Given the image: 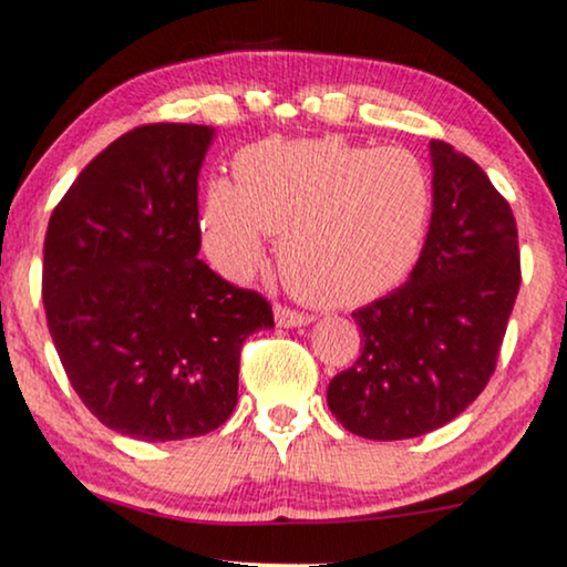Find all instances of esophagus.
Wrapping results in <instances>:
<instances>
[{"mask_svg":"<svg viewBox=\"0 0 567 567\" xmlns=\"http://www.w3.org/2000/svg\"><path fill=\"white\" fill-rule=\"evenodd\" d=\"M275 321L279 327H306L311 324L313 317H308V313H300V311H292L288 306H275Z\"/></svg>","mask_w":567,"mask_h":567,"instance_id":"esophagus-1","label":"esophagus"}]
</instances>
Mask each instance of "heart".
I'll list each match as a JSON object with an SVG mask.
<instances>
[{
	"label": "heart",
	"mask_w": 567,
	"mask_h": 567,
	"mask_svg": "<svg viewBox=\"0 0 567 567\" xmlns=\"http://www.w3.org/2000/svg\"><path fill=\"white\" fill-rule=\"evenodd\" d=\"M429 217L432 181L408 148L275 138L235 156V185H206L200 240L214 267L243 279L279 235L292 288L321 306H361L411 275Z\"/></svg>",
	"instance_id": "1"
}]
</instances>
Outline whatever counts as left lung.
<instances>
[{
  "label": "left lung",
  "instance_id": "obj_1",
  "mask_svg": "<svg viewBox=\"0 0 567 567\" xmlns=\"http://www.w3.org/2000/svg\"><path fill=\"white\" fill-rule=\"evenodd\" d=\"M432 221L411 279L353 311L363 350L327 390L348 432L411 440L461 415L489 382L520 288L511 204L450 143H429Z\"/></svg>",
  "mask_w": 567,
  "mask_h": 567
}]
</instances>
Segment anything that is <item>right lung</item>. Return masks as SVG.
<instances>
[{
  "instance_id": "obj_1",
  "label": "right lung",
  "mask_w": 567,
  "mask_h": 567,
  "mask_svg": "<svg viewBox=\"0 0 567 567\" xmlns=\"http://www.w3.org/2000/svg\"><path fill=\"white\" fill-rule=\"evenodd\" d=\"M212 127L143 125L85 167L49 219L44 308L83 405L133 440L214 432L238 403L240 348L271 306L198 259Z\"/></svg>"
}]
</instances>
